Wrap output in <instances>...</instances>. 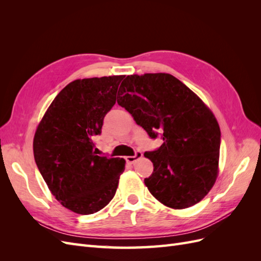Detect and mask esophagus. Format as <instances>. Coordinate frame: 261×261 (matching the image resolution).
<instances>
[{"mask_svg":"<svg viewBox=\"0 0 261 261\" xmlns=\"http://www.w3.org/2000/svg\"><path fill=\"white\" fill-rule=\"evenodd\" d=\"M141 156H143V153H141V151H136L135 154L126 156L125 159H126V161H127V163H130V164H132V163L135 162L137 159H139V158H141Z\"/></svg>","mask_w":261,"mask_h":261,"instance_id":"esophagus-1","label":"esophagus"}]
</instances>
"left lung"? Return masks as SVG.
Wrapping results in <instances>:
<instances>
[{"mask_svg":"<svg viewBox=\"0 0 261 261\" xmlns=\"http://www.w3.org/2000/svg\"><path fill=\"white\" fill-rule=\"evenodd\" d=\"M117 103L150 138L163 140L145 152L153 163L152 174L145 178L149 192L174 209L199 202L218 175L221 132L210 110L186 85L165 73L127 76Z\"/></svg>","mask_w":261,"mask_h":261,"instance_id":"8db88e82","label":"left lung"}]
</instances>
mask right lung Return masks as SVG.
Listing matches in <instances>:
<instances>
[{"instance_id":"obj_1","label":"right lung","mask_w":261,"mask_h":261,"mask_svg":"<svg viewBox=\"0 0 261 261\" xmlns=\"http://www.w3.org/2000/svg\"><path fill=\"white\" fill-rule=\"evenodd\" d=\"M125 76L77 80L46 110L34 138L37 167L62 206L80 215L98 212L112 200L125 169L121 158L97 155L100 135Z\"/></svg>"}]
</instances>
